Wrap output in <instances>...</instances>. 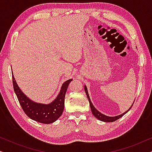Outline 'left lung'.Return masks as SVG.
Wrapping results in <instances>:
<instances>
[{"label":"left lung","mask_w":152,"mask_h":152,"mask_svg":"<svg viewBox=\"0 0 152 152\" xmlns=\"http://www.w3.org/2000/svg\"><path fill=\"white\" fill-rule=\"evenodd\" d=\"M84 89H85V92H86V93L87 97H88V101H89V103H90L91 109V111H92V113H93V115H94L95 117L96 118H97V119H98V120H101V121L106 122H112L115 121V120H117L118 119H119V118L122 117V116H123V115H124V114L127 113V112L131 109V108L132 107H132H130L129 109L127 110V111H126V112H124V113H122L121 115L115 116V117H109V116H107V115H104V114H102V113H101L100 112H99L96 109H95L94 106L93 105L92 102H91V99H90V97H89L88 93V90H87V88H86V86H84Z\"/></svg>","instance_id":"1"}]
</instances>
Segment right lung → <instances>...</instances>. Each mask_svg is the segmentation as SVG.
I'll list each match as a JSON object with an SVG mask.
<instances>
[{
	"mask_svg": "<svg viewBox=\"0 0 152 152\" xmlns=\"http://www.w3.org/2000/svg\"><path fill=\"white\" fill-rule=\"evenodd\" d=\"M72 80H68L62 85L57 98L48 104L37 103L29 99L18 86L12 74L14 90L25 113L30 119L43 124L55 122L61 115L64 109V99L68 85Z\"/></svg>",
	"mask_w": 152,
	"mask_h": 152,
	"instance_id": "right-lung-1",
	"label": "right lung"
}]
</instances>
